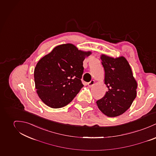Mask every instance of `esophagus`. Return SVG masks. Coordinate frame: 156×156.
Segmentation results:
<instances>
[{
	"instance_id": "esophagus-1",
	"label": "esophagus",
	"mask_w": 156,
	"mask_h": 156,
	"mask_svg": "<svg viewBox=\"0 0 156 156\" xmlns=\"http://www.w3.org/2000/svg\"><path fill=\"white\" fill-rule=\"evenodd\" d=\"M94 84V80H91L90 82H89L88 83V86L89 87H91L93 86Z\"/></svg>"
}]
</instances>
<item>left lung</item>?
Here are the masks:
<instances>
[{"label": "left lung", "mask_w": 156, "mask_h": 156, "mask_svg": "<svg viewBox=\"0 0 156 156\" xmlns=\"http://www.w3.org/2000/svg\"><path fill=\"white\" fill-rule=\"evenodd\" d=\"M101 58L108 91L96 104L105 115L117 117L125 112L136 98L137 83L124 57L114 58L102 54Z\"/></svg>", "instance_id": "1"}]
</instances>
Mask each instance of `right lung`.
<instances>
[{
	"mask_svg": "<svg viewBox=\"0 0 156 156\" xmlns=\"http://www.w3.org/2000/svg\"><path fill=\"white\" fill-rule=\"evenodd\" d=\"M90 51L73 44H62L43 57L34 70L35 87L42 101L52 108L63 107L73 99L84 85L83 61Z\"/></svg>",
	"mask_w": 156,
	"mask_h": 156,
	"instance_id": "1",
	"label": "right lung"
}]
</instances>
